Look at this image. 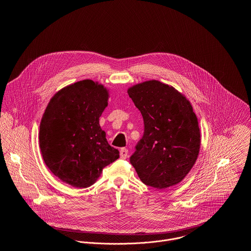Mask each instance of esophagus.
<instances>
[{
    "mask_svg": "<svg viewBox=\"0 0 251 251\" xmlns=\"http://www.w3.org/2000/svg\"><path fill=\"white\" fill-rule=\"evenodd\" d=\"M127 157H128V150L122 148V149L120 150V158H121V159H126Z\"/></svg>",
    "mask_w": 251,
    "mask_h": 251,
    "instance_id": "1",
    "label": "esophagus"
}]
</instances>
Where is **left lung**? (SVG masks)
<instances>
[{
  "mask_svg": "<svg viewBox=\"0 0 251 251\" xmlns=\"http://www.w3.org/2000/svg\"><path fill=\"white\" fill-rule=\"evenodd\" d=\"M141 112L144 134L130 162L146 185L166 189L189 173L200 152L201 131L190 101L173 86L151 80L128 89Z\"/></svg>",
  "mask_w": 251,
  "mask_h": 251,
  "instance_id": "1",
  "label": "left lung"
}]
</instances>
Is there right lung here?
Here are the masks:
<instances>
[{
    "mask_svg": "<svg viewBox=\"0 0 251 251\" xmlns=\"http://www.w3.org/2000/svg\"><path fill=\"white\" fill-rule=\"evenodd\" d=\"M107 89L92 80L68 85L51 98L39 127V147L49 169L76 188L92 185L120 157L107 142L99 119Z\"/></svg>",
    "mask_w": 251,
    "mask_h": 251,
    "instance_id": "1",
    "label": "right lung"
}]
</instances>
